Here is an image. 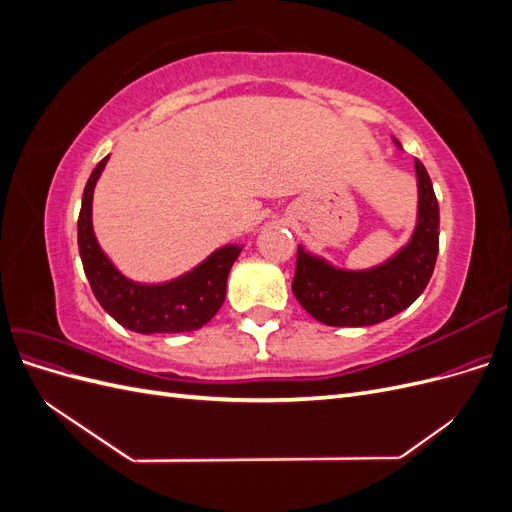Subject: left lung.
<instances>
[{"label":"left lung","instance_id":"obj_1","mask_svg":"<svg viewBox=\"0 0 512 512\" xmlns=\"http://www.w3.org/2000/svg\"><path fill=\"white\" fill-rule=\"evenodd\" d=\"M393 143L401 149L397 138ZM414 175V230L393 256L367 269H346L299 245L292 292L309 316L329 327H367L397 316L421 297L438 258L440 207L418 160Z\"/></svg>","mask_w":512,"mask_h":512}]
</instances>
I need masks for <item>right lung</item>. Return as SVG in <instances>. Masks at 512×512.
<instances>
[{
	"label": "right lung",
	"instance_id": "obj_1",
	"mask_svg": "<svg viewBox=\"0 0 512 512\" xmlns=\"http://www.w3.org/2000/svg\"><path fill=\"white\" fill-rule=\"evenodd\" d=\"M108 156L89 175L79 213V252L98 303L134 333H183L207 324L224 303L228 273L243 243H226L196 267L164 282H136L106 256L94 232V190Z\"/></svg>",
	"mask_w": 512,
	"mask_h": 512
}]
</instances>
